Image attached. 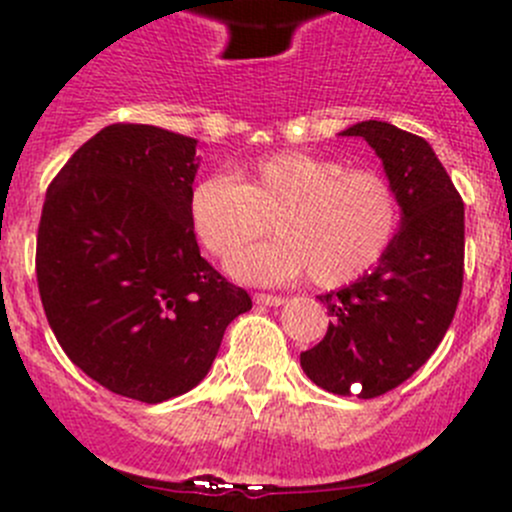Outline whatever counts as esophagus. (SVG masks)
<instances>
[{"instance_id": "34e87169", "label": "esophagus", "mask_w": 512, "mask_h": 512, "mask_svg": "<svg viewBox=\"0 0 512 512\" xmlns=\"http://www.w3.org/2000/svg\"><path fill=\"white\" fill-rule=\"evenodd\" d=\"M255 299L257 304H265V307H277V304L285 302V297H280V294H265V292H255Z\"/></svg>"}]
</instances>
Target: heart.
Instances as JSON below:
<instances>
[{
    "label": "heart",
    "instance_id": "heart-1",
    "mask_svg": "<svg viewBox=\"0 0 512 512\" xmlns=\"http://www.w3.org/2000/svg\"><path fill=\"white\" fill-rule=\"evenodd\" d=\"M190 223L218 260L269 229L275 241L230 262V272L257 285H282L309 272L317 287L359 280L389 252L401 205L389 178L371 168L317 153L280 151L230 175H208L190 190Z\"/></svg>",
    "mask_w": 512,
    "mask_h": 512
}]
</instances>
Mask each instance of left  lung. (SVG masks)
Returning a JSON list of instances; mask_svg holds the SVG:
<instances>
[{"instance_id": "obj_1", "label": "left lung", "mask_w": 512, "mask_h": 512, "mask_svg": "<svg viewBox=\"0 0 512 512\" xmlns=\"http://www.w3.org/2000/svg\"><path fill=\"white\" fill-rule=\"evenodd\" d=\"M342 136L364 138L381 158L401 227L374 270L319 294L327 334L299 361L332 394L376 399L416 374L451 327L463 289L466 223L456 185L421 136L384 121H361Z\"/></svg>"}]
</instances>
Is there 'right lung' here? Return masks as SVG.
Masks as SVG:
<instances>
[{"label":"right lung","instance_id":"obj_1","mask_svg":"<svg viewBox=\"0 0 512 512\" xmlns=\"http://www.w3.org/2000/svg\"><path fill=\"white\" fill-rule=\"evenodd\" d=\"M198 141L113 123L46 190L36 282L66 356L118 396L160 404L205 379L250 294L200 257L188 200Z\"/></svg>","mask_w":512,"mask_h":512}]
</instances>
